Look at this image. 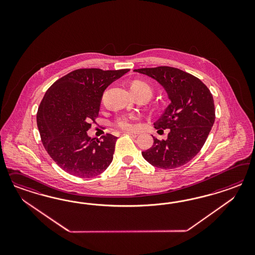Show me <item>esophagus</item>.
<instances>
[{
    "label": "esophagus",
    "instance_id": "obj_1",
    "mask_svg": "<svg viewBox=\"0 0 255 255\" xmlns=\"http://www.w3.org/2000/svg\"><path fill=\"white\" fill-rule=\"evenodd\" d=\"M124 132L127 133V134H130V135L133 136V137H136L139 134L138 131H124Z\"/></svg>",
    "mask_w": 255,
    "mask_h": 255
}]
</instances>
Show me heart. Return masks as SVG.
Instances as JSON below:
<instances>
[{"mask_svg":"<svg viewBox=\"0 0 255 255\" xmlns=\"http://www.w3.org/2000/svg\"><path fill=\"white\" fill-rule=\"evenodd\" d=\"M131 89L135 96L145 95L148 98H150V96L153 93L151 86L149 85L146 81L139 80V79H135L131 82ZM135 119H136L135 115L124 114V115L117 118L114 122V125L120 129L129 130L132 127V121Z\"/></svg>","mask_w":255,"mask_h":255,"instance_id":"heart-1","label":"heart"}]
</instances>
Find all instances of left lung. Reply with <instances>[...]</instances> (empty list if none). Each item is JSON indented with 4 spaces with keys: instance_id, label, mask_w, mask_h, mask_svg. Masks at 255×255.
Instances as JSON below:
<instances>
[{
    "instance_id": "left-lung-1",
    "label": "left lung",
    "mask_w": 255,
    "mask_h": 255,
    "mask_svg": "<svg viewBox=\"0 0 255 255\" xmlns=\"http://www.w3.org/2000/svg\"><path fill=\"white\" fill-rule=\"evenodd\" d=\"M134 72L156 79L168 93L171 104L154 124L168 129L167 139L153 136V145L142 151L145 160L162 169L178 168L190 162L204 146L215 122V106L209 88L182 70L158 66Z\"/></svg>"
}]
</instances>
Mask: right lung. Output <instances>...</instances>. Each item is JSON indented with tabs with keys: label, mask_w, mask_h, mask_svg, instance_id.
Returning <instances> with one entry per match:
<instances>
[{
	"label": "right lung",
	"mask_w": 255,
	"mask_h": 255,
	"mask_svg": "<svg viewBox=\"0 0 255 255\" xmlns=\"http://www.w3.org/2000/svg\"><path fill=\"white\" fill-rule=\"evenodd\" d=\"M129 69L83 68L72 71L48 88L36 122L47 153L62 170L78 178L100 175L113 160L116 136L91 138L105 90Z\"/></svg>",
	"instance_id": "add662e5"
}]
</instances>
